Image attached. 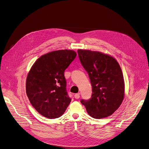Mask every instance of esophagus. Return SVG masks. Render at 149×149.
I'll list each match as a JSON object with an SVG mask.
<instances>
[{
    "mask_svg": "<svg viewBox=\"0 0 149 149\" xmlns=\"http://www.w3.org/2000/svg\"><path fill=\"white\" fill-rule=\"evenodd\" d=\"M80 93H76V94H75V95H74L75 98V99H79V98H80Z\"/></svg>",
    "mask_w": 149,
    "mask_h": 149,
    "instance_id": "1",
    "label": "esophagus"
}]
</instances>
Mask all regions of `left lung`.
Returning a JSON list of instances; mask_svg holds the SVG:
<instances>
[{
  "instance_id": "obj_1",
  "label": "left lung",
  "mask_w": 149,
  "mask_h": 149,
  "mask_svg": "<svg viewBox=\"0 0 149 149\" xmlns=\"http://www.w3.org/2000/svg\"><path fill=\"white\" fill-rule=\"evenodd\" d=\"M77 52L92 88L91 98L81 100V104L94 118L111 115L120 107L124 97V78L118 63L100 52L79 49Z\"/></svg>"
}]
</instances>
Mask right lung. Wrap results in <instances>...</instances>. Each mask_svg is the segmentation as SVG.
Returning a JSON list of instances; mask_svg holds the SVG:
<instances>
[{"label":"right lung","instance_id":"obj_1","mask_svg":"<svg viewBox=\"0 0 149 149\" xmlns=\"http://www.w3.org/2000/svg\"><path fill=\"white\" fill-rule=\"evenodd\" d=\"M72 50H59L38 58L28 74L26 92L31 104L42 115L57 118L71 101L66 90L65 69L75 59Z\"/></svg>","mask_w":149,"mask_h":149}]
</instances>
